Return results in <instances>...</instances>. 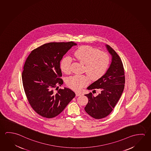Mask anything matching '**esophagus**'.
Returning <instances> with one entry per match:
<instances>
[{
  "instance_id": "34e87169",
  "label": "esophagus",
  "mask_w": 151,
  "mask_h": 151,
  "mask_svg": "<svg viewBox=\"0 0 151 151\" xmlns=\"http://www.w3.org/2000/svg\"><path fill=\"white\" fill-rule=\"evenodd\" d=\"M75 94H76V96H81V93H79V92H78V91H77L75 93Z\"/></svg>"
}]
</instances>
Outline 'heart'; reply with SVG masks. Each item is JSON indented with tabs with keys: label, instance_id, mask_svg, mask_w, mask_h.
Masks as SVG:
<instances>
[{
	"label": "heart",
	"instance_id": "b5f03b06",
	"mask_svg": "<svg viewBox=\"0 0 151 151\" xmlns=\"http://www.w3.org/2000/svg\"><path fill=\"white\" fill-rule=\"evenodd\" d=\"M76 60L85 64L84 70L93 80L99 79L106 72L109 67L110 59L106 52L89 46H83L79 47L74 52ZM72 59L70 57L63 58L60 66L65 73L70 72ZM89 82L88 77L85 75H74L67 79L68 86L72 89L78 91L85 86Z\"/></svg>",
	"mask_w": 151,
	"mask_h": 151
}]
</instances>
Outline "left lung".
I'll return each instance as SVG.
<instances>
[{"mask_svg":"<svg viewBox=\"0 0 151 151\" xmlns=\"http://www.w3.org/2000/svg\"><path fill=\"white\" fill-rule=\"evenodd\" d=\"M111 56V62L105 74L87 88L99 90L100 93L94 96L91 93L85 95L88 102L85 107L87 114L95 119L104 118L111 113L121 96L124 88L125 75L122 60L116 52L109 45H105Z\"/></svg>","mask_w":151,"mask_h":151,"instance_id":"1","label":"left lung"}]
</instances>
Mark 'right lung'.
Instances as JSON below:
<instances>
[{"instance_id": "add662e5", "label": "right lung", "mask_w": 151, "mask_h": 151, "mask_svg": "<svg viewBox=\"0 0 151 151\" xmlns=\"http://www.w3.org/2000/svg\"><path fill=\"white\" fill-rule=\"evenodd\" d=\"M77 44L49 42L33 50L28 56L22 73L23 86L28 101L37 114L52 118L62 113L75 96L66 87L59 89L63 84L60 62L63 57Z\"/></svg>"}]
</instances>
